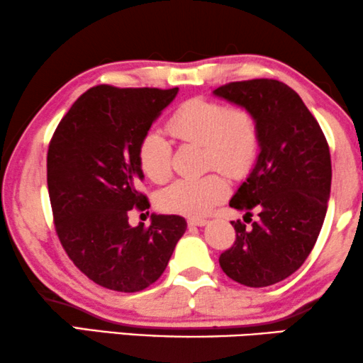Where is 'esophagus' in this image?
<instances>
[{"instance_id": "34e87169", "label": "esophagus", "mask_w": 363, "mask_h": 363, "mask_svg": "<svg viewBox=\"0 0 363 363\" xmlns=\"http://www.w3.org/2000/svg\"><path fill=\"white\" fill-rule=\"evenodd\" d=\"M187 223L191 227H203V225H207L208 222L206 220V218H189Z\"/></svg>"}]
</instances>
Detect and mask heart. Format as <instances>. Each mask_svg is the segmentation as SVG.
Segmentation results:
<instances>
[{"instance_id": "obj_1", "label": "heart", "mask_w": 363, "mask_h": 363, "mask_svg": "<svg viewBox=\"0 0 363 363\" xmlns=\"http://www.w3.org/2000/svg\"><path fill=\"white\" fill-rule=\"evenodd\" d=\"M167 130L176 140L203 147V166L220 167L230 176H242L257 157L259 130L255 115L242 106L228 108L220 101L192 99L171 116ZM172 146L160 131H147L138 146V162L146 177L162 182L171 176ZM228 182L218 172L177 179L157 194L164 212L202 217L222 202Z\"/></svg>"}]
</instances>
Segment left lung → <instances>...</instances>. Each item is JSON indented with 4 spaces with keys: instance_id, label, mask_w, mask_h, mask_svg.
<instances>
[{
    "instance_id": "1",
    "label": "left lung",
    "mask_w": 363,
    "mask_h": 363,
    "mask_svg": "<svg viewBox=\"0 0 363 363\" xmlns=\"http://www.w3.org/2000/svg\"><path fill=\"white\" fill-rule=\"evenodd\" d=\"M212 94L252 111L259 130L257 162L230 201L245 216L258 208L259 220L252 228L232 222L237 240L218 263L240 284L272 286L306 262L323 228L333 181L328 141L301 96L283 82H232Z\"/></svg>"
}]
</instances>
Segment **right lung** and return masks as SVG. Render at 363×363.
<instances>
[{"mask_svg": "<svg viewBox=\"0 0 363 363\" xmlns=\"http://www.w3.org/2000/svg\"><path fill=\"white\" fill-rule=\"evenodd\" d=\"M179 89L86 90L60 120L48 151L55 230L69 258L104 288L136 293L164 272L187 228L179 216L131 227L128 212L150 207L138 146Z\"/></svg>", "mask_w": 363, "mask_h": 363, "instance_id": "right-lung-1", "label": "right lung"}]
</instances>
